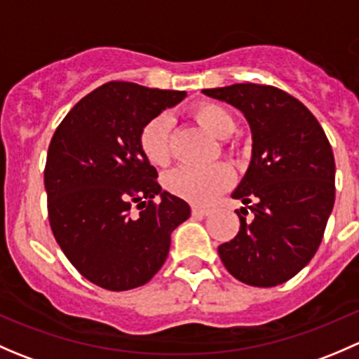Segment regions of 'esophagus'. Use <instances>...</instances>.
Returning <instances> with one entry per match:
<instances>
[{"instance_id": "1", "label": "esophagus", "mask_w": 359, "mask_h": 359, "mask_svg": "<svg viewBox=\"0 0 359 359\" xmlns=\"http://www.w3.org/2000/svg\"><path fill=\"white\" fill-rule=\"evenodd\" d=\"M210 213L208 208H203V206H193V217H206Z\"/></svg>"}]
</instances>
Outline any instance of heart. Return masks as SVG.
Segmentation results:
<instances>
[{"label": "heart", "mask_w": 359, "mask_h": 359, "mask_svg": "<svg viewBox=\"0 0 359 359\" xmlns=\"http://www.w3.org/2000/svg\"><path fill=\"white\" fill-rule=\"evenodd\" d=\"M198 123L217 139H227L236 128L233 114L226 107L213 102H201L193 109ZM139 146L144 158L154 166L170 161V118L166 114L154 116L140 130ZM234 172L226 163L212 166H177L166 175L165 186L182 200L206 205L233 184Z\"/></svg>", "instance_id": "1"}]
</instances>
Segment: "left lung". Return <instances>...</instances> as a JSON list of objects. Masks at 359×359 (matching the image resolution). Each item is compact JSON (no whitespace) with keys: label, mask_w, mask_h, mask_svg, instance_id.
I'll return each mask as SVG.
<instances>
[{"label":"left lung","mask_w":359,"mask_h":359,"mask_svg":"<svg viewBox=\"0 0 359 359\" xmlns=\"http://www.w3.org/2000/svg\"><path fill=\"white\" fill-rule=\"evenodd\" d=\"M243 112L252 158L231 196L240 231L219 247L236 280L276 287L309 264L335 201V159L323 128L295 97L274 86L236 83L203 90ZM250 217H248V210Z\"/></svg>","instance_id":"obj_1"}]
</instances>
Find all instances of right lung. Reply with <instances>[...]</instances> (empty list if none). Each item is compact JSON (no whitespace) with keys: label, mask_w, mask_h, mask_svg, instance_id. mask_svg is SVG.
I'll use <instances>...</instances> for the list:
<instances>
[{"label":"right lung","mask_w":359,"mask_h":359,"mask_svg":"<svg viewBox=\"0 0 359 359\" xmlns=\"http://www.w3.org/2000/svg\"><path fill=\"white\" fill-rule=\"evenodd\" d=\"M186 97L111 81L83 97L53 133L45 166L50 227L97 287L146 285L165 264L173 229L189 219V205L161 189L139 146L142 126Z\"/></svg>","instance_id":"1"}]
</instances>
